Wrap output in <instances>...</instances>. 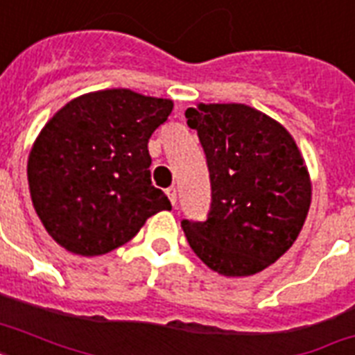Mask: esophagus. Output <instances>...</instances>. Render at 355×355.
Returning a JSON list of instances; mask_svg holds the SVG:
<instances>
[{
    "instance_id": "34e87169",
    "label": "esophagus",
    "mask_w": 355,
    "mask_h": 355,
    "mask_svg": "<svg viewBox=\"0 0 355 355\" xmlns=\"http://www.w3.org/2000/svg\"><path fill=\"white\" fill-rule=\"evenodd\" d=\"M166 193H167V197H169V200H171V205L173 206L177 205V188H175V186H171V188L166 189Z\"/></svg>"
}]
</instances>
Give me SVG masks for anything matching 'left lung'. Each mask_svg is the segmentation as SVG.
I'll list each match as a JSON object with an SVG mask.
<instances>
[{"label": "left lung", "mask_w": 355, "mask_h": 355, "mask_svg": "<svg viewBox=\"0 0 355 355\" xmlns=\"http://www.w3.org/2000/svg\"><path fill=\"white\" fill-rule=\"evenodd\" d=\"M210 171L206 221L184 219L193 252L225 276L256 275L298 237L311 202V182L295 139L280 123L247 105H199L186 110Z\"/></svg>", "instance_id": "obj_1"}]
</instances>
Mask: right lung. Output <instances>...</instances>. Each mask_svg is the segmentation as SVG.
<instances>
[{
	"label": "right lung",
	"instance_id": "right-lung-1",
	"mask_svg": "<svg viewBox=\"0 0 355 355\" xmlns=\"http://www.w3.org/2000/svg\"><path fill=\"white\" fill-rule=\"evenodd\" d=\"M169 99L103 90L62 107L31 149L27 178L47 234L66 250L99 256L130 241L150 216L171 210L150 182V134Z\"/></svg>",
	"mask_w": 355,
	"mask_h": 355
}]
</instances>
